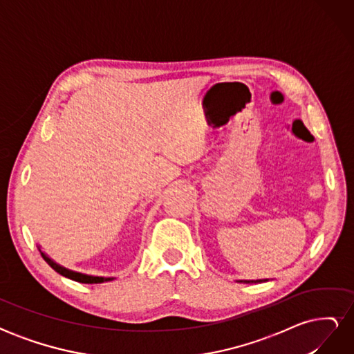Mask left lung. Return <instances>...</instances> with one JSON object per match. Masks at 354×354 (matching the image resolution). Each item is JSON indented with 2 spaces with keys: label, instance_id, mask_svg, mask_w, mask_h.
<instances>
[{
  "label": "left lung",
  "instance_id": "obj_1",
  "mask_svg": "<svg viewBox=\"0 0 354 354\" xmlns=\"http://www.w3.org/2000/svg\"><path fill=\"white\" fill-rule=\"evenodd\" d=\"M269 279H257V281H236V282H243V283H260V282H267Z\"/></svg>",
  "mask_w": 354,
  "mask_h": 354
}]
</instances>
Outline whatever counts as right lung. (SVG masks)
Instances as JSON below:
<instances>
[{
    "instance_id": "obj_1",
    "label": "right lung",
    "mask_w": 354,
    "mask_h": 354,
    "mask_svg": "<svg viewBox=\"0 0 354 354\" xmlns=\"http://www.w3.org/2000/svg\"><path fill=\"white\" fill-rule=\"evenodd\" d=\"M38 250L42 255V259H44L48 266L51 267V269H55L59 274L68 277V279H72V281H77V282H81V283H102V282H108V281H112L115 279V277H103V276H91V274H85V273H80V272H75V270H71L68 269V267H63L60 264H57L55 260L50 259V257L41 250V246L38 245Z\"/></svg>"
}]
</instances>
